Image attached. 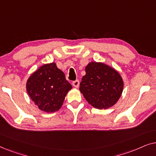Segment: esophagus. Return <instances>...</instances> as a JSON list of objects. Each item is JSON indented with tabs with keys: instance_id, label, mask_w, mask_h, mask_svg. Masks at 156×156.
Masks as SVG:
<instances>
[{
	"instance_id": "1",
	"label": "esophagus",
	"mask_w": 156,
	"mask_h": 156,
	"mask_svg": "<svg viewBox=\"0 0 156 156\" xmlns=\"http://www.w3.org/2000/svg\"><path fill=\"white\" fill-rule=\"evenodd\" d=\"M72 85H73L74 87H76V88H78L79 85H80V81L79 80L74 81V82H72Z\"/></svg>"
}]
</instances>
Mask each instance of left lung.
<instances>
[{"label":"left lung","mask_w":156,"mask_h":156,"mask_svg":"<svg viewBox=\"0 0 156 156\" xmlns=\"http://www.w3.org/2000/svg\"><path fill=\"white\" fill-rule=\"evenodd\" d=\"M85 72L80 90L88 103L99 109L114 106L123 89V80L119 72L107 65L96 62L89 63Z\"/></svg>","instance_id":"1"}]
</instances>
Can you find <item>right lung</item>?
I'll list each match as a JSON object with an SVG mask.
<instances>
[{"label": "right lung", "instance_id": "obj_1", "mask_svg": "<svg viewBox=\"0 0 156 156\" xmlns=\"http://www.w3.org/2000/svg\"><path fill=\"white\" fill-rule=\"evenodd\" d=\"M72 87L64 72L52 62L41 66L31 74L26 83L27 92L32 101L44 112L58 111Z\"/></svg>", "mask_w": 156, "mask_h": 156}]
</instances>
